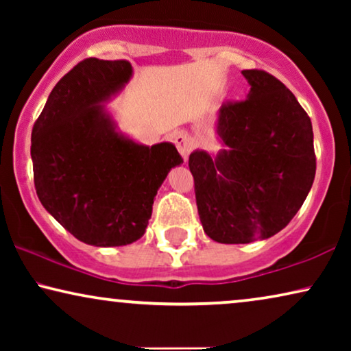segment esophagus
<instances>
[{
	"instance_id": "34e87169",
	"label": "esophagus",
	"mask_w": 351,
	"mask_h": 351,
	"mask_svg": "<svg viewBox=\"0 0 351 351\" xmlns=\"http://www.w3.org/2000/svg\"><path fill=\"white\" fill-rule=\"evenodd\" d=\"M174 143H176L177 150H179L180 155L184 156V160L185 161L189 160V155L191 153V150H193V145H195L193 138H191L190 134L185 131L177 132L174 136Z\"/></svg>"
}]
</instances>
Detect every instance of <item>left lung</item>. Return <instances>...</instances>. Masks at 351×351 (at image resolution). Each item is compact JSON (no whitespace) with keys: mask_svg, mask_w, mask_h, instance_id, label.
Segmentation results:
<instances>
[{"mask_svg":"<svg viewBox=\"0 0 351 351\" xmlns=\"http://www.w3.org/2000/svg\"><path fill=\"white\" fill-rule=\"evenodd\" d=\"M247 99L227 102L217 132L225 148L193 152L199 220L210 239L252 243L281 232L313 185L316 156L310 117L295 95L265 70H243Z\"/></svg>","mask_w":351,"mask_h":351,"instance_id":"obj_1","label":"left lung"}]
</instances>
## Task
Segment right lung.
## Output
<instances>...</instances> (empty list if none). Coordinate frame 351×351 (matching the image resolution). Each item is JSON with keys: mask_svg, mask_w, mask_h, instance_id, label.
Masks as SVG:
<instances>
[{"mask_svg": "<svg viewBox=\"0 0 351 351\" xmlns=\"http://www.w3.org/2000/svg\"><path fill=\"white\" fill-rule=\"evenodd\" d=\"M131 75L128 60H81L54 86L33 124L38 198L62 227L93 246L137 241L167 172L184 162L172 143L145 147L118 134L99 105Z\"/></svg>", "mask_w": 351, "mask_h": 351, "instance_id": "right-lung-1", "label": "right lung"}]
</instances>
